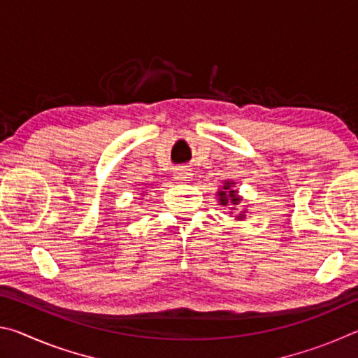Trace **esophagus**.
Wrapping results in <instances>:
<instances>
[{
	"instance_id": "34e87169",
	"label": "esophagus",
	"mask_w": 358,
	"mask_h": 358,
	"mask_svg": "<svg viewBox=\"0 0 358 358\" xmlns=\"http://www.w3.org/2000/svg\"><path fill=\"white\" fill-rule=\"evenodd\" d=\"M191 178H192L191 169L180 167V169H177V172H175V180L180 181V183H187V181H191Z\"/></svg>"
}]
</instances>
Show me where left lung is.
<instances>
[{"mask_svg":"<svg viewBox=\"0 0 358 358\" xmlns=\"http://www.w3.org/2000/svg\"><path fill=\"white\" fill-rule=\"evenodd\" d=\"M216 199H217V203L222 205V207H229L230 208V215L234 213V210H238L237 205L243 201V197L240 196L238 191L235 189V181H230L226 180L224 181V185L221 186V189L216 192ZM246 217V208L241 210L240 213L235 216V220L237 221H243Z\"/></svg>","mask_w":358,"mask_h":358,"instance_id":"left-lung-1","label":"left lung"}]
</instances>
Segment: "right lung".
<instances>
[{"mask_svg":"<svg viewBox=\"0 0 358 358\" xmlns=\"http://www.w3.org/2000/svg\"><path fill=\"white\" fill-rule=\"evenodd\" d=\"M141 194H142V196H143V191H142V192H141Z\"/></svg>","mask_w":358,"mask_h":358,"instance_id":"add662e5","label":"right lung"}]
</instances>
